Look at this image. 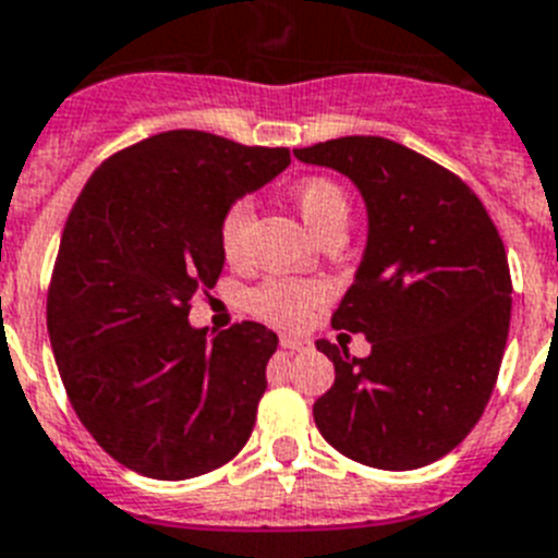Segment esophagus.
Returning <instances> with one entry per match:
<instances>
[{
	"label": "esophagus",
	"mask_w": 558,
	"mask_h": 558,
	"mask_svg": "<svg viewBox=\"0 0 558 558\" xmlns=\"http://www.w3.org/2000/svg\"><path fill=\"white\" fill-rule=\"evenodd\" d=\"M280 345L286 348V351H303V348H308L312 342H308L306 337H294V333H283L280 337Z\"/></svg>",
	"instance_id": "obj_1"
}]
</instances>
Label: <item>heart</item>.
<instances>
[{
	"label": "heart",
	"instance_id": "obj_1",
	"mask_svg": "<svg viewBox=\"0 0 558 558\" xmlns=\"http://www.w3.org/2000/svg\"><path fill=\"white\" fill-rule=\"evenodd\" d=\"M294 205L314 235H326L331 230H345L351 216V202L337 179L306 177L294 185ZM252 227V202L239 198L227 207L219 225V244L230 260H241L246 252ZM326 300V286L317 280H289L269 278L252 289L250 308L258 317L275 326H300L314 308Z\"/></svg>",
	"mask_w": 558,
	"mask_h": 558
}]
</instances>
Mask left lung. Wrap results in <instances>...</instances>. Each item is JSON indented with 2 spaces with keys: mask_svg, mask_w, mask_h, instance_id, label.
<instances>
[{
  "mask_svg": "<svg viewBox=\"0 0 558 558\" xmlns=\"http://www.w3.org/2000/svg\"><path fill=\"white\" fill-rule=\"evenodd\" d=\"M342 173L367 210V244L331 326L365 333L356 360L328 339L333 385L314 424L345 458L407 472L452 452L481 421L511 323L500 232L466 182L385 137L294 148Z\"/></svg>",
  "mask_w": 558,
  "mask_h": 558,
  "instance_id": "obj_1",
  "label": "left lung"
}]
</instances>
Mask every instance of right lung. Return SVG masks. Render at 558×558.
Here are the masks:
<instances>
[{"label": "right lung", "instance_id": "1", "mask_svg": "<svg viewBox=\"0 0 558 558\" xmlns=\"http://www.w3.org/2000/svg\"><path fill=\"white\" fill-rule=\"evenodd\" d=\"M289 148L207 132L154 134L92 173L66 219L47 331L77 418L111 458L187 481L244 449L278 333L187 323L225 269L221 216L272 182Z\"/></svg>", "mask_w": 558, "mask_h": 558}]
</instances>
